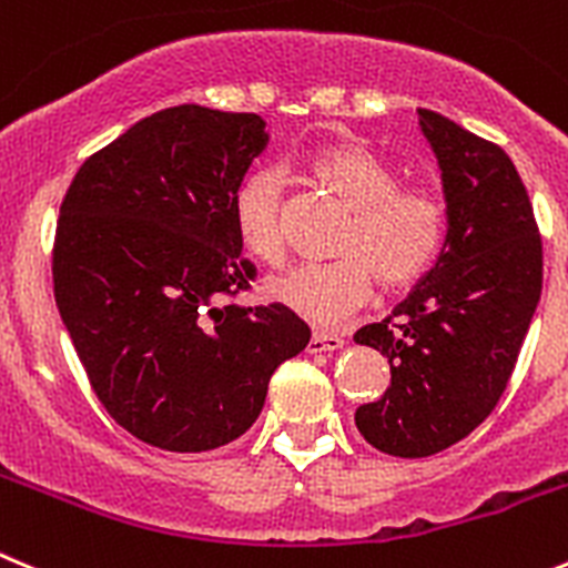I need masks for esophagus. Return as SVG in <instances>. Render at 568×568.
<instances>
[{
    "label": "esophagus",
    "mask_w": 568,
    "mask_h": 568,
    "mask_svg": "<svg viewBox=\"0 0 568 568\" xmlns=\"http://www.w3.org/2000/svg\"><path fill=\"white\" fill-rule=\"evenodd\" d=\"M343 345H345L343 334L312 332L310 345H306V351H310V354H326V351H337V348H343Z\"/></svg>",
    "instance_id": "1"
}]
</instances>
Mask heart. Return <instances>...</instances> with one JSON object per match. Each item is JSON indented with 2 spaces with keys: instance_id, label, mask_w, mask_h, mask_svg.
<instances>
[{
  "instance_id": "b5f03b06",
  "label": "heart",
  "mask_w": 568,
  "mask_h": 568,
  "mask_svg": "<svg viewBox=\"0 0 568 568\" xmlns=\"http://www.w3.org/2000/svg\"><path fill=\"white\" fill-rule=\"evenodd\" d=\"M306 172L348 209L334 245L332 264H310L267 281L275 304L317 326H337L374 298L376 281L387 293L415 287L446 242V206L426 183H404L402 172L356 142L321 148L306 161ZM240 240L264 264L287 262V192L275 172H253L234 200Z\"/></svg>"
}]
</instances>
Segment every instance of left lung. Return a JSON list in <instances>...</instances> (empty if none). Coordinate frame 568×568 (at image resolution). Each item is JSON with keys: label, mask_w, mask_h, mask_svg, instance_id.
I'll use <instances>...</instances> for the list:
<instances>
[{"label": "left lung", "mask_w": 568, "mask_h": 568, "mask_svg": "<svg viewBox=\"0 0 568 568\" xmlns=\"http://www.w3.org/2000/svg\"><path fill=\"white\" fill-rule=\"evenodd\" d=\"M418 119L443 170L446 247L393 315L354 334L390 362V387L356 409V429L396 457L437 455L494 413L544 281L530 194L505 150L429 108Z\"/></svg>", "instance_id": "1"}]
</instances>
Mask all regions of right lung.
Segmentation results:
<instances>
[{
    "label": "right lung",
    "mask_w": 568,
    "mask_h": 568,
    "mask_svg": "<svg viewBox=\"0 0 568 568\" xmlns=\"http://www.w3.org/2000/svg\"><path fill=\"white\" fill-rule=\"evenodd\" d=\"M264 144L256 113L164 108L89 155L61 203L58 312L105 413L159 449L245 435L310 343L287 306L234 304L256 278L234 200Z\"/></svg>",
    "instance_id": "right-lung-1"
}]
</instances>
